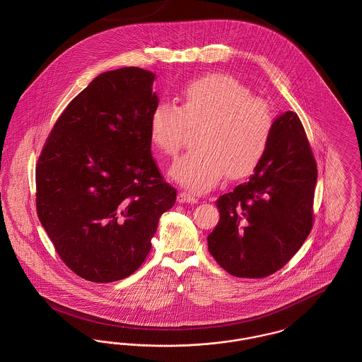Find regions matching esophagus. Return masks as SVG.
<instances>
[{"label":"esophagus","mask_w":362,"mask_h":362,"mask_svg":"<svg viewBox=\"0 0 362 362\" xmlns=\"http://www.w3.org/2000/svg\"><path fill=\"white\" fill-rule=\"evenodd\" d=\"M177 202H180V204H197L198 198L195 195L189 194L187 191H180L177 194Z\"/></svg>","instance_id":"34e87169"}]
</instances>
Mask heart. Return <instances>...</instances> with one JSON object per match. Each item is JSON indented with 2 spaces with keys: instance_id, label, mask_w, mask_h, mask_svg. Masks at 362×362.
<instances>
[{
  "instance_id": "heart-1",
  "label": "heart",
  "mask_w": 362,
  "mask_h": 362,
  "mask_svg": "<svg viewBox=\"0 0 362 362\" xmlns=\"http://www.w3.org/2000/svg\"><path fill=\"white\" fill-rule=\"evenodd\" d=\"M179 105L156 104L149 117V137L163 155H177L189 129L201 126L197 149L180 157L171 176L192 192H204L223 177L238 180L252 173L266 155L274 115L263 99L225 73H210L189 81Z\"/></svg>"
}]
</instances>
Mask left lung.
<instances>
[{
    "label": "left lung",
    "instance_id": "obj_1",
    "mask_svg": "<svg viewBox=\"0 0 362 362\" xmlns=\"http://www.w3.org/2000/svg\"><path fill=\"white\" fill-rule=\"evenodd\" d=\"M317 167L298 115L281 114L250 180L221 195L209 252L229 274L263 278L284 267L308 238Z\"/></svg>",
    "mask_w": 362,
    "mask_h": 362
}]
</instances>
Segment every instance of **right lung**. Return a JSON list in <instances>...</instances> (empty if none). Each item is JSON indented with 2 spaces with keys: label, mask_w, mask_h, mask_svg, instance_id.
Segmentation results:
<instances>
[{
  "label": "right lung",
  "mask_w": 362,
  "mask_h": 362,
  "mask_svg": "<svg viewBox=\"0 0 362 362\" xmlns=\"http://www.w3.org/2000/svg\"><path fill=\"white\" fill-rule=\"evenodd\" d=\"M153 81L136 66L99 74L64 110L37 158V217L59 258L90 282L132 276L176 201L151 152Z\"/></svg>",
  "instance_id": "right-lung-1"
}]
</instances>
